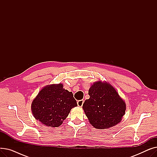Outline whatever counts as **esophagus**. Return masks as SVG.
Masks as SVG:
<instances>
[{"label":"esophagus","mask_w":157,"mask_h":157,"mask_svg":"<svg viewBox=\"0 0 157 157\" xmlns=\"http://www.w3.org/2000/svg\"><path fill=\"white\" fill-rule=\"evenodd\" d=\"M84 103V101L83 100H79L77 102V104H78V105L79 106V107H82L83 106V104Z\"/></svg>","instance_id":"esophagus-1"}]
</instances>
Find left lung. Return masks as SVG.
Segmentation results:
<instances>
[{
  "instance_id": "left-lung-1",
  "label": "left lung",
  "mask_w": 157,
  "mask_h": 157,
  "mask_svg": "<svg viewBox=\"0 0 157 157\" xmlns=\"http://www.w3.org/2000/svg\"><path fill=\"white\" fill-rule=\"evenodd\" d=\"M89 99L83 108L95 128L104 129L117 125L125 114L126 105L111 85L99 81L89 89Z\"/></svg>"
}]
</instances>
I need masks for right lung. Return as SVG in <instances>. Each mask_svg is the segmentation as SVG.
I'll list each match as a JSON object with an SVG mask.
<instances>
[{"instance_id":"1","label":"right lung","mask_w":157,"mask_h":157,"mask_svg":"<svg viewBox=\"0 0 157 157\" xmlns=\"http://www.w3.org/2000/svg\"><path fill=\"white\" fill-rule=\"evenodd\" d=\"M77 105L72 93L63 89L62 84L52 85L39 92L32 103V111L35 118L43 124L57 127Z\"/></svg>"}]
</instances>
